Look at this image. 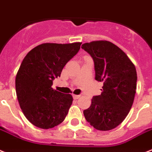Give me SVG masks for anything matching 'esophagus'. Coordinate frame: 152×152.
<instances>
[{
    "label": "esophagus",
    "instance_id": "1",
    "mask_svg": "<svg viewBox=\"0 0 152 152\" xmlns=\"http://www.w3.org/2000/svg\"><path fill=\"white\" fill-rule=\"evenodd\" d=\"M80 97H81V96H79V95H73L74 99H78Z\"/></svg>",
    "mask_w": 152,
    "mask_h": 152
}]
</instances>
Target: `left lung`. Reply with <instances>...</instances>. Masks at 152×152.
Returning a JSON list of instances; mask_svg holds the SVG:
<instances>
[{
	"label": "left lung",
	"mask_w": 152,
	"mask_h": 152,
	"mask_svg": "<svg viewBox=\"0 0 152 152\" xmlns=\"http://www.w3.org/2000/svg\"><path fill=\"white\" fill-rule=\"evenodd\" d=\"M95 64L96 80L103 83L102 93L84 110L90 125L99 130L116 128L126 118L137 89V71L127 55L113 42L98 40L82 44Z\"/></svg>",
	"instance_id": "1"
}]
</instances>
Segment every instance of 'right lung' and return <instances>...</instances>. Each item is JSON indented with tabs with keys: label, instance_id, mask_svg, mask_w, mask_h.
Listing matches in <instances>:
<instances>
[{
	"label": "right lung",
	"instance_id": "right-lung-1",
	"mask_svg": "<svg viewBox=\"0 0 152 152\" xmlns=\"http://www.w3.org/2000/svg\"><path fill=\"white\" fill-rule=\"evenodd\" d=\"M81 44L46 42L25 56L16 75V95L22 113L34 126L50 129L64 120L73 97L53 89V81L61 76Z\"/></svg>",
	"mask_w": 152,
	"mask_h": 152
}]
</instances>
